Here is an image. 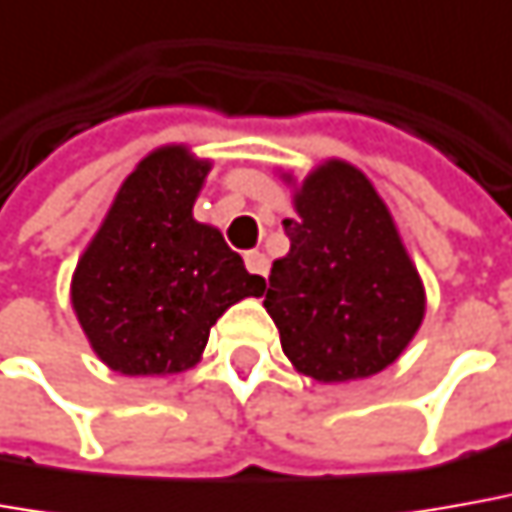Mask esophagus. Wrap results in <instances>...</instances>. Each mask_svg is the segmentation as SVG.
Instances as JSON below:
<instances>
[{
    "label": "esophagus",
    "mask_w": 512,
    "mask_h": 512,
    "mask_svg": "<svg viewBox=\"0 0 512 512\" xmlns=\"http://www.w3.org/2000/svg\"><path fill=\"white\" fill-rule=\"evenodd\" d=\"M243 263H246V269H249V274H266L269 271V260H266V255L263 252H257V249H249L246 255H243Z\"/></svg>",
    "instance_id": "esophagus-1"
}]
</instances>
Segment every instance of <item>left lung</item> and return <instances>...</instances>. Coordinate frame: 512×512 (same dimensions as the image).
<instances>
[{
	"label": "left lung",
	"mask_w": 512,
	"mask_h": 512,
	"mask_svg": "<svg viewBox=\"0 0 512 512\" xmlns=\"http://www.w3.org/2000/svg\"><path fill=\"white\" fill-rule=\"evenodd\" d=\"M294 210L263 300L283 353L319 384L387 370L423 325L426 288L384 198L356 165L328 159L294 184Z\"/></svg>",
	"instance_id": "1"
}]
</instances>
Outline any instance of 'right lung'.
<instances>
[{
	"label": "right lung",
	"instance_id": "add662e5",
	"mask_svg": "<svg viewBox=\"0 0 512 512\" xmlns=\"http://www.w3.org/2000/svg\"><path fill=\"white\" fill-rule=\"evenodd\" d=\"M210 168L187 145L151 151L125 176L75 266L72 311L114 373L196 367L218 316L266 291L224 235L193 218Z\"/></svg>",
	"mask_w": 512,
	"mask_h": 512
}]
</instances>
